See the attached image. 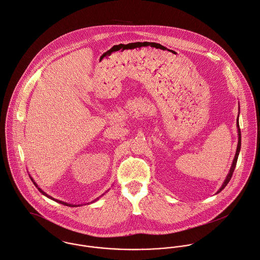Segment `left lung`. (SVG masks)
Instances as JSON below:
<instances>
[{
  "mask_svg": "<svg viewBox=\"0 0 260 260\" xmlns=\"http://www.w3.org/2000/svg\"><path fill=\"white\" fill-rule=\"evenodd\" d=\"M239 110H240V109H239ZM238 117H239V113H238ZM238 117H237V119H236V126H237V133H238V144H237V148H236V153H235V156H234V158H233L231 168H230V170H229V173H228L226 179L224 180L222 186H221L220 189L217 191V194L220 193V192L227 186V184L229 183V181H230V179H231V177H232V175H233L234 169H235V167H236L237 158H238V156H239V152H240V148H241V132H240V127H239V120H238Z\"/></svg>",
  "mask_w": 260,
  "mask_h": 260,
  "instance_id": "obj_1",
  "label": "left lung"
}]
</instances>
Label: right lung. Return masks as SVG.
Returning a JSON list of instances; mask_svg holds the SVG:
<instances>
[{
	"instance_id": "add662e5",
	"label": "right lung",
	"mask_w": 260,
	"mask_h": 260,
	"mask_svg": "<svg viewBox=\"0 0 260 260\" xmlns=\"http://www.w3.org/2000/svg\"><path fill=\"white\" fill-rule=\"evenodd\" d=\"M29 176H30V175H29ZM30 179H31V181L33 182V184H34V185L36 186V188H37V189L39 190V192H40V193H42V194H43L44 196H46L47 198L51 199V200H53V201H55V202H57V203H60V204H63V205H65V206H69V207H78V206H81V205H82V204H81V205H80V204H78V205H74V204H69V203H66V202H63V201H60V200L54 199V198H52L51 196H49L48 194H46V193H45V192H44V191H43V190H42L41 188H39V186H38V185L36 184V182H35V181L33 180V178H32L31 176H30ZM105 193H106V192H105ZM103 195H104V194H103ZM103 195H102V196H103ZM102 196H101V197H102ZM99 198H100V197H99ZM99 198H96L95 200H93V201H92V202H90V203H93V202H95L96 200H99Z\"/></svg>"
}]
</instances>
